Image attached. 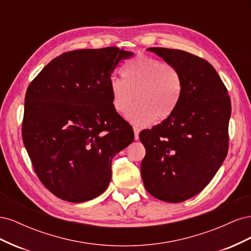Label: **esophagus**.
Masks as SVG:
<instances>
[{
	"instance_id": "obj_1",
	"label": "esophagus",
	"mask_w": 251,
	"mask_h": 251,
	"mask_svg": "<svg viewBox=\"0 0 251 251\" xmlns=\"http://www.w3.org/2000/svg\"><path fill=\"white\" fill-rule=\"evenodd\" d=\"M139 133H140V128L137 127V126H135L134 127V138H135V140L139 139Z\"/></svg>"
}]
</instances>
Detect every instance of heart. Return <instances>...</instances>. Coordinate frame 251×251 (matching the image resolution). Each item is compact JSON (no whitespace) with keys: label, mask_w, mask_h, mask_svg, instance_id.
Segmentation results:
<instances>
[{"label":"heart","mask_w":251,"mask_h":251,"mask_svg":"<svg viewBox=\"0 0 251 251\" xmlns=\"http://www.w3.org/2000/svg\"><path fill=\"white\" fill-rule=\"evenodd\" d=\"M123 76L110 79L114 109L125 114L133 125L143 126L155 119L169 117L176 109L183 89L180 72L172 65L139 54L123 68Z\"/></svg>","instance_id":"1"}]
</instances>
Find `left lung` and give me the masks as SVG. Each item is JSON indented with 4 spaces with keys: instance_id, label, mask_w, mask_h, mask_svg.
I'll use <instances>...</instances> for the list:
<instances>
[{
    "instance_id": "obj_1",
    "label": "left lung",
    "mask_w": 251,
    "mask_h": 251,
    "mask_svg": "<svg viewBox=\"0 0 251 251\" xmlns=\"http://www.w3.org/2000/svg\"><path fill=\"white\" fill-rule=\"evenodd\" d=\"M148 50L176 68L183 89L171 115L139 135L146 148L141 177L155 198L179 203L199 194L225 160L230 98L207 60L177 49Z\"/></svg>"
}]
</instances>
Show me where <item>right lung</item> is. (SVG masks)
Wrapping results in <instances>:
<instances>
[{
	"instance_id": "1",
	"label": "right lung",
	"mask_w": 251,
	"mask_h": 251,
	"mask_svg": "<svg viewBox=\"0 0 251 251\" xmlns=\"http://www.w3.org/2000/svg\"><path fill=\"white\" fill-rule=\"evenodd\" d=\"M132 55L117 47L65 52L29 85L23 141L37 177L57 198L80 203L102 194L112 159L133 142L110 91L114 69Z\"/></svg>"
}]
</instances>
